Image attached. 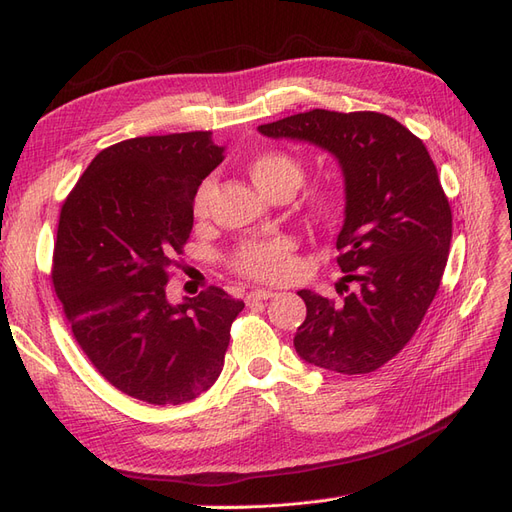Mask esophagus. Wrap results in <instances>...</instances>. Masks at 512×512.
<instances>
[{
    "mask_svg": "<svg viewBox=\"0 0 512 512\" xmlns=\"http://www.w3.org/2000/svg\"><path fill=\"white\" fill-rule=\"evenodd\" d=\"M275 292L273 290H265V288H256L252 290L250 294H247V303H258V301H267V299H273Z\"/></svg>",
    "mask_w": 512,
    "mask_h": 512,
    "instance_id": "esophagus-1",
    "label": "esophagus"
}]
</instances>
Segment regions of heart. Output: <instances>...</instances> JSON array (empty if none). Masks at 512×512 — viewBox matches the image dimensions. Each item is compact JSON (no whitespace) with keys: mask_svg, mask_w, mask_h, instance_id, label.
<instances>
[{"mask_svg":"<svg viewBox=\"0 0 512 512\" xmlns=\"http://www.w3.org/2000/svg\"><path fill=\"white\" fill-rule=\"evenodd\" d=\"M250 177L262 194H273L277 190H294L303 183V166L297 158H292L286 151H262L247 166ZM213 179L200 183L194 196V215L203 218L209 209L213 196ZM314 209L320 215H331L337 207L335 196L322 192L314 196ZM232 265L247 277H254L260 282H284L297 271V258H294V243L288 237H271V239H252L239 245V250L232 258Z\"/></svg>","mask_w":512,"mask_h":512,"instance_id":"heart-1","label":"heart"}]
</instances>
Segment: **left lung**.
<instances>
[{
	"mask_svg": "<svg viewBox=\"0 0 512 512\" xmlns=\"http://www.w3.org/2000/svg\"><path fill=\"white\" fill-rule=\"evenodd\" d=\"M258 132L329 151L344 173L337 265L348 294L335 303L299 290L307 316L294 348L303 361L335 374L376 371L410 342L440 288L453 215L436 164L421 138L371 111L314 108Z\"/></svg>",
	"mask_w": 512,
	"mask_h": 512,
	"instance_id": "obj_1",
	"label": "left lung"
}]
</instances>
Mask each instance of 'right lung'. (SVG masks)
Wrapping results in <instances>:
<instances>
[{"instance_id":"1","label":"right lung","mask_w":512,"mask_h":512,"mask_svg":"<svg viewBox=\"0 0 512 512\" xmlns=\"http://www.w3.org/2000/svg\"><path fill=\"white\" fill-rule=\"evenodd\" d=\"M222 160L211 132L130 138L91 160L59 213L51 280L76 344L145 404L179 406L211 389L245 307L215 286L179 305L166 297L198 185Z\"/></svg>"}]
</instances>
